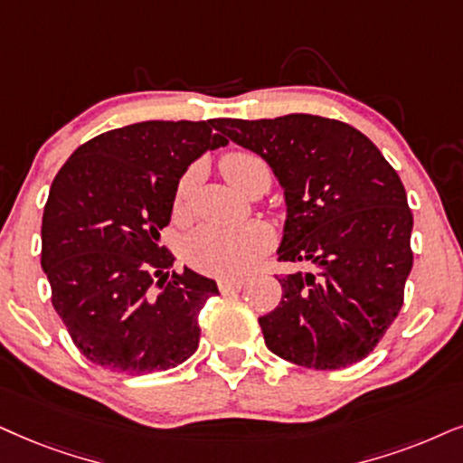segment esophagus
Segmentation results:
<instances>
[{"instance_id":"34e87169","label":"esophagus","mask_w":463,"mask_h":463,"mask_svg":"<svg viewBox=\"0 0 463 463\" xmlns=\"http://www.w3.org/2000/svg\"><path fill=\"white\" fill-rule=\"evenodd\" d=\"M218 288L222 295H232V292H239L243 288V279H220Z\"/></svg>"}]
</instances>
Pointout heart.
Returning a JSON list of instances; mask_svg holds the SVG:
<instances>
[{
	"instance_id": "obj_1",
	"label": "heart",
	"mask_w": 463,
	"mask_h": 463,
	"mask_svg": "<svg viewBox=\"0 0 463 463\" xmlns=\"http://www.w3.org/2000/svg\"><path fill=\"white\" fill-rule=\"evenodd\" d=\"M222 171L235 188L248 192L262 171H269L265 160L250 151H232L222 160ZM194 185V171L184 175L175 192V213L188 212V203ZM273 231L265 222H248L241 226L203 224L190 232L184 243V256L192 267L220 278H237L250 271L260 256L273 248Z\"/></svg>"
}]
</instances>
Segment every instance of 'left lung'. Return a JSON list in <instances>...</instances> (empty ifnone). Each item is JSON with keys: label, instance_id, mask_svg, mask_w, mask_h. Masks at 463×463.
<instances>
[{"label": "left lung", "instance_id": "1", "mask_svg": "<svg viewBox=\"0 0 463 463\" xmlns=\"http://www.w3.org/2000/svg\"><path fill=\"white\" fill-rule=\"evenodd\" d=\"M265 160L286 198L278 256L314 271L278 278L259 323L267 348L314 370L365 359L400 314L412 269V212L395 168L365 134L318 115L213 119Z\"/></svg>", "mask_w": 463, "mask_h": 463}]
</instances>
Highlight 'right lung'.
Segmentation results:
<instances>
[{"label": "right lung", "instance_id": "obj_1", "mask_svg": "<svg viewBox=\"0 0 463 463\" xmlns=\"http://www.w3.org/2000/svg\"><path fill=\"white\" fill-rule=\"evenodd\" d=\"M228 145L209 121H140L87 140L52 179L43 215L51 301L85 359L117 373L177 367L196 353L213 279L160 245L181 175Z\"/></svg>", "mask_w": 463, "mask_h": 463}]
</instances>
